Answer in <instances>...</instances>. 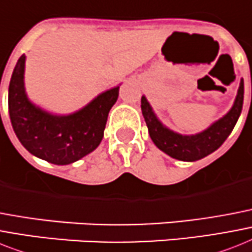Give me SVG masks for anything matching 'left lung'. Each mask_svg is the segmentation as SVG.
Returning <instances> with one entry per match:
<instances>
[{
  "label": "left lung",
  "instance_id": "left-lung-1",
  "mask_svg": "<svg viewBox=\"0 0 252 252\" xmlns=\"http://www.w3.org/2000/svg\"><path fill=\"white\" fill-rule=\"evenodd\" d=\"M243 105V80L239 84L234 105L224 118L214 123L208 129L194 136H183L165 128L151 110L145 97L141 98V110L153 142L158 149L175 159L195 161L207 157L224 144L236 126Z\"/></svg>",
  "mask_w": 252,
  "mask_h": 252
}]
</instances>
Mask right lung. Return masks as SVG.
<instances>
[{
  "mask_svg": "<svg viewBox=\"0 0 252 252\" xmlns=\"http://www.w3.org/2000/svg\"><path fill=\"white\" fill-rule=\"evenodd\" d=\"M22 55L9 85V114L20 144L37 158L64 165L91 154L101 144L108 112L119 95V87L99 94L80 111L57 116L32 105L24 91Z\"/></svg>",
  "mask_w": 252,
  "mask_h": 252,
  "instance_id": "1",
  "label": "right lung"
}]
</instances>
